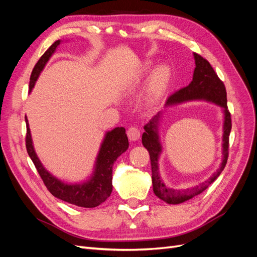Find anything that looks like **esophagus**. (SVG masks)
<instances>
[{
    "instance_id": "34e87169",
    "label": "esophagus",
    "mask_w": 257,
    "mask_h": 257,
    "mask_svg": "<svg viewBox=\"0 0 257 257\" xmlns=\"http://www.w3.org/2000/svg\"><path fill=\"white\" fill-rule=\"evenodd\" d=\"M127 136L131 141L135 142L139 137H141V131H139V128L137 126H131L127 130Z\"/></svg>"
}]
</instances>
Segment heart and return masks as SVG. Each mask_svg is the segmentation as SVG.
I'll return each instance as SVG.
<instances>
[{
    "mask_svg": "<svg viewBox=\"0 0 257 257\" xmlns=\"http://www.w3.org/2000/svg\"><path fill=\"white\" fill-rule=\"evenodd\" d=\"M169 79V69L165 66L159 67L157 71L154 72L151 81H150V96L154 97L157 96L162 90H164L166 84Z\"/></svg>",
    "mask_w": 257,
    "mask_h": 257,
    "instance_id": "heart-1",
    "label": "heart"
}]
</instances>
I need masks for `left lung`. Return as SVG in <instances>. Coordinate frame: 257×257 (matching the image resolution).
<instances>
[{
    "label": "left lung",
    "mask_w": 257,
    "mask_h": 257,
    "mask_svg": "<svg viewBox=\"0 0 257 257\" xmlns=\"http://www.w3.org/2000/svg\"><path fill=\"white\" fill-rule=\"evenodd\" d=\"M194 59H195L196 67L194 69L193 80L188 87H184L176 91L166 100V106L178 104L184 102V100L191 99H206L209 102H213L224 108L225 121H224V135H223V161L220 168L216 173L209 178V180L205 181L195 188L188 190H173L168 189L165 184L162 182L159 176L158 159L161 153V145L159 142V136L157 133V123L159 114L144 126L145 133L143 134V145L146 149L149 151L152 170V184L154 194L160 199L164 200L167 204H180L183 201L193 198L198 194L203 193L208 186L211 184L215 179L221 175L224 167L226 166L228 160V148H229V134L231 130V118L230 112L227 109V96L226 89H225L224 82L219 78V76L214 72L213 67L209 62L200 56V54L194 52Z\"/></svg>",
    "instance_id": "obj_1"
}]
</instances>
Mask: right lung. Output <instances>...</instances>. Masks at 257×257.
<instances>
[{"label":"right lung","mask_w":257,"mask_h":257,"mask_svg":"<svg viewBox=\"0 0 257 257\" xmlns=\"http://www.w3.org/2000/svg\"><path fill=\"white\" fill-rule=\"evenodd\" d=\"M59 44L60 41L54 42L47 49V51L41 57V59L37 61L30 77V91L34 87V83L38 78V75H40L41 71L44 68L45 64L47 63V61L49 60L54 50H56ZM26 123V147L28 154L34 163L35 168L37 169L38 174H40L46 188H47V190L54 197L78 207L94 208L104 203L110 196L112 191V165L115 160L124 151H126L128 148V139L125 134V128L115 127L106 134L97 157L95 173L90 181L83 184L68 185L58 180L57 178H54L44 168L34 151L27 116Z\"/></svg>","instance_id":"add662e5"}]
</instances>
